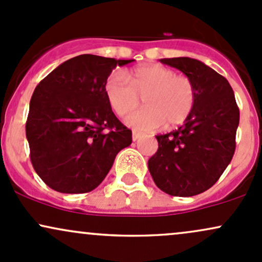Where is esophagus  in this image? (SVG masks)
<instances>
[{"label": "esophagus", "mask_w": 262, "mask_h": 262, "mask_svg": "<svg viewBox=\"0 0 262 262\" xmlns=\"http://www.w3.org/2000/svg\"><path fill=\"white\" fill-rule=\"evenodd\" d=\"M141 136H142V134H140V132L134 131V134H132V140L137 141L139 139H141Z\"/></svg>", "instance_id": "34e87169"}]
</instances>
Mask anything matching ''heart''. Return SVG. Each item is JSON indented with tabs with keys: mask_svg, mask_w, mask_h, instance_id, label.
<instances>
[{
	"mask_svg": "<svg viewBox=\"0 0 262 262\" xmlns=\"http://www.w3.org/2000/svg\"><path fill=\"white\" fill-rule=\"evenodd\" d=\"M127 78L113 73L105 83V94L111 108L119 116L131 114L143 98L146 107L128 116L127 123L139 131H152L182 125L193 113L196 88L192 79L177 75L170 68L145 64L132 69Z\"/></svg>",
	"mask_w": 262,
	"mask_h": 262,
	"instance_id": "heart-1",
	"label": "heart"
}]
</instances>
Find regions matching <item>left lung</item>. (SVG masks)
<instances>
[{"instance_id": "1", "label": "left lung", "mask_w": 262, "mask_h": 262, "mask_svg": "<svg viewBox=\"0 0 262 262\" xmlns=\"http://www.w3.org/2000/svg\"><path fill=\"white\" fill-rule=\"evenodd\" d=\"M196 88L193 113L178 130L158 135L157 152L148 160L156 186L174 196L201 194L215 184L235 152L240 113L230 84L192 58H164Z\"/></svg>"}]
</instances>
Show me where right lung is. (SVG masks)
I'll use <instances>...</instances> for the list:
<instances>
[{"mask_svg": "<svg viewBox=\"0 0 262 262\" xmlns=\"http://www.w3.org/2000/svg\"><path fill=\"white\" fill-rule=\"evenodd\" d=\"M81 54L64 61L37 85L26 136L37 174L60 193L92 192L104 181L132 132L111 110L105 83L131 63Z\"/></svg>", "mask_w": 262, "mask_h": 262, "instance_id": "1", "label": "right lung"}]
</instances>
